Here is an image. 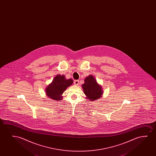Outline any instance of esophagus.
<instances>
[{"instance_id": "1", "label": "esophagus", "mask_w": 156, "mask_h": 156, "mask_svg": "<svg viewBox=\"0 0 156 156\" xmlns=\"http://www.w3.org/2000/svg\"><path fill=\"white\" fill-rule=\"evenodd\" d=\"M79 82L78 80H74V81H73V83L75 84V85H78Z\"/></svg>"}]
</instances>
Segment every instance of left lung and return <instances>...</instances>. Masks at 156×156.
<instances>
[{
	"label": "left lung",
	"mask_w": 156,
	"mask_h": 156,
	"mask_svg": "<svg viewBox=\"0 0 156 156\" xmlns=\"http://www.w3.org/2000/svg\"><path fill=\"white\" fill-rule=\"evenodd\" d=\"M83 92L89 100H96L100 98L103 94L102 87L98 85L93 76L90 75L85 79V83L82 85Z\"/></svg>",
	"instance_id": "1"
}]
</instances>
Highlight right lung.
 <instances>
[{
    "mask_svg": "<svg viewBox=\"0 0 156 156\" xmlns=\"http://www.w3.org/2000/svg\"><path fill=\"white\" fill-rule=\"evenodd\" d=\"M73 83V79L66 80L64 75H57L51 83L46 88V93L47 96L52 100H61L62 94L66 90V88L71 85Z\"/></svg>",
    "mask_w": 156,
    "mask_h": 156,
    "instance_id": "add662e5",
    "label": "right lung"
}]
</instances>
